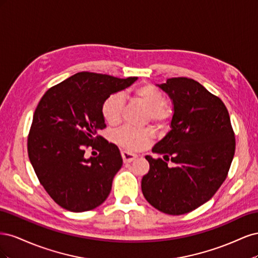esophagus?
I'll list each match as a JSON object with an SVG mask.
<instances>
[{
    "mask_svg": "<svg viewBox=\"0 0 258 258\" xmlns=\"http://www.w3.org/2000/svg\"><path fill=\"white\" fill-rule=\"evenodd\" d=\"M121 157H122L123 162H131V161H134L138 157V156L136 154L129 153L127 151H121Z\"/></svg>",
    "mask_w": 258,
    "mask_h": 258,
    "instance_id": "esophagus-1",
    "label": "esophagus"
}]
</instances>
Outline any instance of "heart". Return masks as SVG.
<instances>
[{
	"label": "heart",
	"instance_id": "obj_1",
	"mask_svg": "<svg viewBox=\"0 0 258 258\" xmlns=\"http://www.w3.org/2000/svg\"><path fill=\"white\" fill-rule=\"evenodd\" d=\"M135 99L146 108V120H151L157 126H165L173 115V108L166 102V96L161 90L152 84H145L138 87L134 92ZM123 98L120 93L108 96L101 107L104 120L116 126L121 120L123 110ZM154 130L151 127L135 128L123 126L114 132V141L130 152L141 151L154 138Z\"/></svg>",
	"mask_w": 258,
	"mask_h": 258
}]
</instances>
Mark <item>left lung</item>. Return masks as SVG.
<instances>
[{"mask_svg":"<svg viewBox=\"0 0 258 258\" xmlns=\"http://www.w3.org/2000/svg\"><path fill=\"white\" fill-rule=\"evenodd\" d=\"M173 101L171 131L145 156V199L161 212L181 215L212 198L227 177L236 151L229 113L223 101L192 79L173 77L158 85ZM175 167L169 168L167 161Z\"/></svg>","mask_w":258,"mask_h":258,"instance_id":"obj_1","label":"left lung"}]
</instances>
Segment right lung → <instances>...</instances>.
I'll return each instance as SVG.
<instances>
[{"mask_svg": "<svg viewBox=\"0 0 258 258\" xmlns=\"http://www.w3.org/2000/svg\"><path fill=\"white\" fill-rule=\"evenodd\" d=\"M136 81L80 72L52 86L38 102L28 136V155L38 181L61 208L85 212L110 195L122 159L118 147L98 135L106 127L101 107L108 96ZM88 147L99 155L85 159Z\"/></svg>", "mask_w": 258, "mask_h": 258, "instance_id": "right-lung-1", "label": "right lung"}]
</instances>
